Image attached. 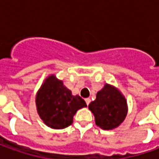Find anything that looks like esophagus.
<instances>
[{"label":"esophagus","mask_w":159,"mask_h":159,"mask_svg":"<svg viewBox=\"0 0 159 159\" xmlns=\"http://www.w3.org/2000/svg\"><path fill=\"white\" fill-rule=\"evenodd\" d=\"M85 101H86V104L89 106L90 103V101H91V100H90L89 98H87V99H85Z\"/></svg>","instance_id":"esophagus-1"}]
</instances>
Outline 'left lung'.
I'll use <instances>...</instances> for the list:
<instances>
[{"mask_svg": "<svg viewBox=\"0 0 159 159\" xmlns=\"http://www.w3.org/2000/svg\"><path fill=\"white\" fill-rule=\"evenodd\" d=\"M95 123L103 129H112L123 122L127 115V102L119 91L106 84L96 94L95 100L89 106Z\"/></svg>", "mask_w": 159, "mask_h": 159, "instance_id": "1", "label": "left lung"}]
</instances>
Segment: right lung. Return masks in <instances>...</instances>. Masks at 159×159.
<instances>
[{"mask_svg": "<svg viewBox=\"0 0 159 159\" xmlns=\"http://www.w3.org/2000/svg\"><path fill=\"white\" fill-rule=\"evenodd\" d=\"M37 111L43 122L50 128L61 129L72 123L77 110L87 104L79 95L73 96L62 81L49 76L36 94Z\"/></svg>", "mask_w": 159, "mask_h": 159, "instance_id": "obj_1", "label": "right lung"}]
</instances>
